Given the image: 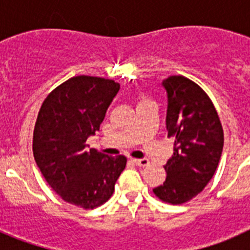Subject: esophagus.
I'll return each mask as SVG.
<instances>
[{
  "mask_svg": "<svg viewBox=\"0 0 250 250\" xmlns=\"http://www.w3.org/2000/svg\"><path fill=\"white\" fill-rule=\"evenodd\" d=\"M134 163H135L138 167H147V165L150 164V161L149 159H134Z\"/></svg>",
  "mask_w": 250,
  "mask_h": 250,
  "instance_id": "esophagus-1",
  "label": "esophagus"
}]
</instances>
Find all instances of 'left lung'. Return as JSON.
Listing matches in <instances>:
<instances>
[{"mask_svg": "<svg viewBox=\"0 0 250 250\" xmlns=\"http://www.w3.org/2000/svg\"><path fill=\"white\" fill-rule=\"evenodd\" d=\"M167 130L174 139L173 156L167 161L165 182L152 189L159 199L183 204L207 187L215 173L224 144L219 116L204 90L184 76H169Z\"/></svg>", "mask_w": 250, "mask_h": 250, "instance_id": "left-lung-1", "label": "left lung"}]
</instances>
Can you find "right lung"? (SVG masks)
Listing matches in <instances>:
<instances>
[{
    "label": "right lung",
    "instance_id": "right-lung-1",
    "mask_svg": "<svg viewBox=\"0 0 250 250\" xmlns=\"http://www.w3.org/2000/svg\"><path fill=\"white\" fill-rule=\"evenodd\" d=\"M120 85L95 76H75L43 101L34 130L35 161L43 178L65 202L94 209L110 199L126 167L124 155L87 150Z\"/></svg>",
    "mask_w": 250,
    "mask_h": 250
}]
</instances>
